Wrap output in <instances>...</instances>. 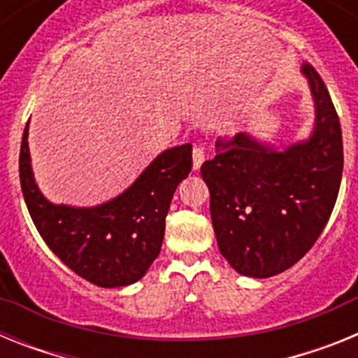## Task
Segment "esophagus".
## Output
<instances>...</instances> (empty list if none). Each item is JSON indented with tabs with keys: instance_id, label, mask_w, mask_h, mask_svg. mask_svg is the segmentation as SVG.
<instances>
[{
	"instance_id": "esophagus-1",
	"label": "esophagus",
	"mask_w": 358,
	"mask_h": 358,
	"mask_svg": "<svg viewBox=\"0 0 358 358\" xmlns=\"http://www.w3.org/2000/svg\"><path fill=\"white\" fill-rule=\"evenodd\" d=\"M206 161V152H204V148L201 147V145H195L194 147V170L197 172V170H201L202 163Z\"/></svg>"
}]
</instances>
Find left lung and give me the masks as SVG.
I'll use <instances>...</instances> for the list:
<instances>
[{
	"label": "left lung",
	"mask_w": 358,
	"mask_h": 358,
	"mask_svg": "<svg viewBox=\"0 0 358 358\" xmlns=\"http://www.w3.org/2000/svg\"><path fill=\"white\" fill-rule=\"evenodd\" d=\"M315 103L314 132L278 150L236 134L217 140L204 161L218 249L236 273L271 278L312 249L330 218L343 179V132L321 75L303 64Z\"/></svg>",
	"instance_id": "8db88e82"
}]
</instances>
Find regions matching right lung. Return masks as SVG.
Segmentation results:
<instances>
[{
  "instance_id": "obj_1",
  "label": "right lung",
  "mask_w": 358,
  "mask_h": 358,
  "mask_svg": "<svg viewBox=\"0 0 358 358\" xmlns=\"http://www.w3.org/2000/svg\"><path fill=\"white\" fill-rule=\"evenodd\" d=\"M192 170V145L161 152L122 195L94 208L52 204L31 173L28 125L19 152L21 189L39 235L73 273L98 287L136 283L159 256L173 192Z\"/></svg>"
}]
</instances>
